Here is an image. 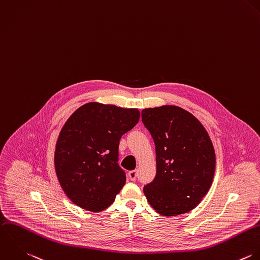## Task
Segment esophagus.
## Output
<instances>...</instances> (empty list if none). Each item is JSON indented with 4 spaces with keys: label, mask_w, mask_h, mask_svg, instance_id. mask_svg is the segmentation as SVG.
Wrapping results in <instances>:
<instances>
[{
    "label": "esophagus",
    "mask_w": 260,
    "mask_h": 260,
    "mask_svg": "<svg viewBox=\"0 0 260 260\" xmlns=\"http://www.w3.org/2000/svg\"><path fill=\"white\" fill-rule=\"evenodd\" d=\"M128 176H129V178L131 179V180H136V178H137V171H131V172H129L128 173Z\"/></svg>",
    "instance_id": "obj_1"
}]
</instances>
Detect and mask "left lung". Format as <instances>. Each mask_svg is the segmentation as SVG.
<instances>
[{
    "label": "left lung",
    "mask_w": 260,
    "mask_h": 260,
    "mask_svg": "<svg viewBox=\"0 0 260 260\" xmlns=\"http://www.w3.org/2000/svg\"><path fill=\"white\" fill-rule=\"evenodd\" d=\"M142 122L155 144L156 175L143 191L162 216L196 208L208 192L215 173L212 141L201 122L176 106L148 108Z\"/></svg>",
    "instance_id": "left-lung-1"
}]
</instances>
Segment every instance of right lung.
Listing matches in <instances>:
<instances>
[{"instance_id": "obj_1", "label": "right lung", "mask_w": 260, "mask_h": 260, "mask_svg": "<svg viewBox=\"0 0 260 260\" xmlns=\"http://www.w3.org/2000/svg\"><path fill=\"white\" fill-rule=\"evenodd\" d=\"M139 118L137 109L87 103L66 122L54 165L62 189L77 206L100 212L114 202L126 182L118 164L120 139Z\"/></svg>"}]
</instances>
